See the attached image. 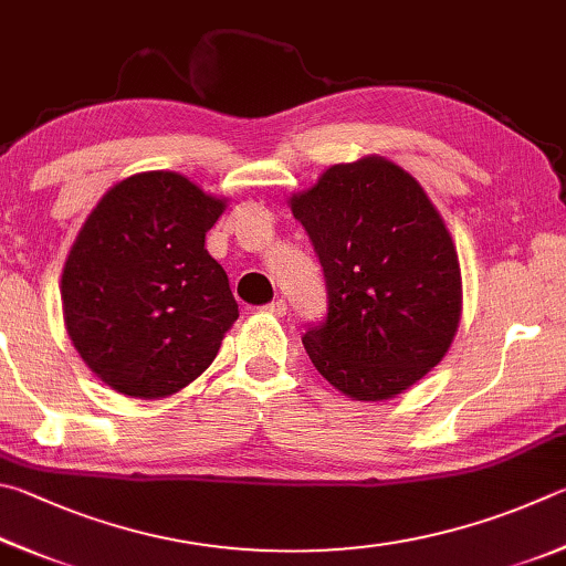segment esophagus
I'll return each mask as SVG.
<instances>
[{"label": "esophagus", "instance_id": "1", "mask_svg": "<svg viewBox=\"0 0 566 566\" xmlns=\"http://www.w3.org/2000/svg\"><path fill=\"white\" fill-rule=\"evenodd\" d=\"M263 311H265V313H271V315H275V318H283L285 311H289V305H285V301H283V298H277V301H273V303H268Z\"/></svg>", "mask_w": 566, "mask_h": 566}]
</instances>
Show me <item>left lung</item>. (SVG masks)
I'll list each match as a JSON object with an SVG mask.
<instances>
[{
	"instance_id": "8db88e82",
	"label": "left lung",
	"mask_w": 566,
	"mask_h": 566,
	"mask_svg": "<svg viewBox=\"0 0 566 566\" xmlns=\"http://www.w3.org/2000/svg\"><path fill=\"white\" fill-rule=\"evenodd\" d=\"M328 289V315L303 335L325 380L388 400L450 350L462 313L460 261L442 216L398 164H335L291 198Z\"/></svg>"
}]
</instances>
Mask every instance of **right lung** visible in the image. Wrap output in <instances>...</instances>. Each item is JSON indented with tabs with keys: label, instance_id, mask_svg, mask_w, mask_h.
<instances>
[{
	"label": "right lung",
	"instance_id": "add662e5",
	"mask_svg": "<svg viewBox=\"0 0 566 566\" xmlns=\"http://www.w3.org/2000/svg\"><path fill=\"white\" fill-rule=\"evenodd\" d=\"M223 208L181 174L146 171L88 213L64 263L62 308L74 348L112 390L166 398L213 363L238 318L206 251Z\"/></svg>",
	"mask_w": 566,
	"mask_h": 566
}]
</instances>
